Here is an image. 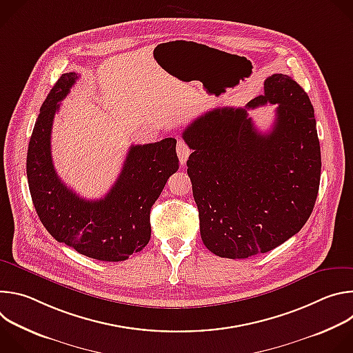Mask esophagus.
I'll list each match as a JSON object with an SVG mask.
<instances>
[{
    "mask_svg": "<svg viewBox=\"0 0 353 353\" xmlns=\"http://www.w3.org/2000/svg\"><path fill=\"white\" fill-rule=\"evenodd\" d=\"M190 152H191V150H190L188 145L183 139H179L177 141V157H179V161H180L181 165H185Z\"/></svg>",
    "mask_w": 353,
    "mask_h": 353,
    "instance_id": "esophagus-1",
    "label": "esophagus"
}]
</instances>
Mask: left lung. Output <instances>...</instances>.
Segmentation results:
<instances>
[{
    "label": "left lung",
    "mask_w": 353,
    "mask_h": 353,
    "mask_svg": "<svg viewBox=\"0 0 353 353\" xmlns=\"http://www.w3.org/2000/svg\"><path fill=\"white\" fill-rule=\"evenodd\" d=\"M277 105L268 133L246 110ZM192 149L187 173L205 247L247 259L278 247L305 226L320 185L321 152L314 109L296 81L274 74L245 108L207 112L184 131Z\"/></svg>",
    "instance_id": "obj_1"
}]
</instances>
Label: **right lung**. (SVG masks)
Wrapping results in <instances>:
<instances>
[{"label":"right lung","instance_id":"right-lung-1","mask_svg":"<svg viewBox=\"0 0 353 353\" xmlns=\"http://www.w3.org/2000/svg\"><path fill=\"white\" fill-rule=\"evenodd\" d=\"M78 78L75 72L63 74L41 105L26 159L32 201L43 226L57 241L94 260L124 261L150 239V208L179 170L176 139L131 145L110 191L96 201L81 198L61 181L52 159L53 120Z\"/></svg>","mask_w":353,"mask_h":353}]
</instances>
